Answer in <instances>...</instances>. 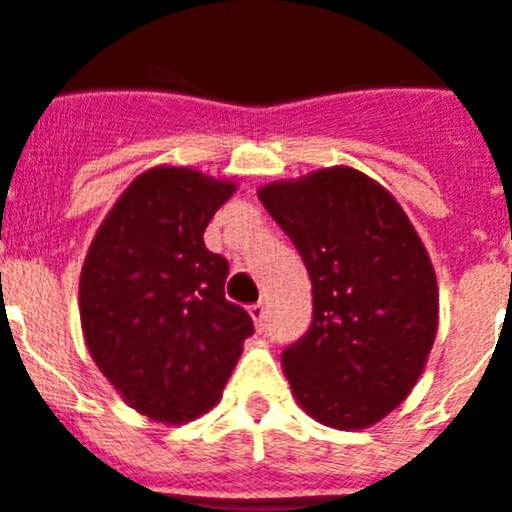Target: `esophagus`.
I'll return each mask as SVG.
<instances>
[{"mask_svg":"<svg viewBox=\"0 0 512 512\" xmlns=\"http://www.w3.org/2000/svg\"><path fill=\"white\" fill-rule=\"evenodd\" d=\"M250 315H252V321H255V326L260 328V331H262V326H265V315H267L265 303H255V305H250Z\"/></svg>","mask_w":512,"mask_h":512,"instance_id":"obj_1","label":"esophagus"}]
</instances>
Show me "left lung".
Wrapping results in <instances>:
<instances>
[{
    "label": "left lung",
    "mask_w": 512,
    "mask_h": 512,
    "mask_svg": "<svg viewBox=\"0 0 512 512\" xmlns=\"http://www.w3.org/2000/svg\"><path fill=\"white\" fill-rule=\"evenodd\" d=\"M313 283V321L283 348L300 407L364 429L417 384L437 333V278L419 234L384 186L348 166L257 191Z\"/></svg>",
    "instance_id": "8db88e82"
}]
</instances>
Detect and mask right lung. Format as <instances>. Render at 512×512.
<instances>
[{
  "label": "right lung",
  "instance_id": "1",
  "mask_svg": "<svg viewBox=\"0 0 512 512\" xmlns=\"http://www.w3.org/2000/svg\"><path fill=\"white\" fill-rule=\"evenodd\" d=\"M237 189L184 166L131 181L100 224L80 272L85 343L123 399L151 419L212 409L255 333L224 298L229 265L204 229Z\"/></svg>",
  "mask_w": 512,
  "mask_h": 512
}]
</instances>
